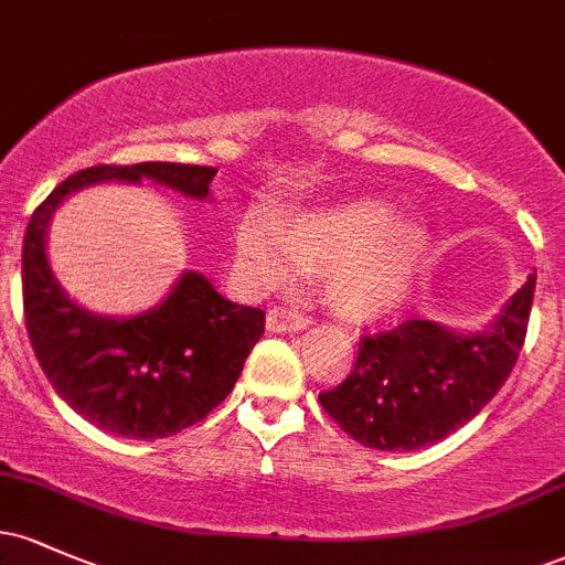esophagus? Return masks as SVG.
<instances>
[{"label":"esophagus","mask_w":565,"mask_h":565,"mask_svg":"<svg viewBox=\"0 0 565 565\" xmlns=\"http://www.w3.org/2000/svg\"><path fill=\"white\" fill-rule=\"evenodd\" d=\"M265 321H268L270 332H300V329L310 323V319L302 310L289 308V305H274V308L268 310V319Z\"/></svg>","instance_id":"34e87169"}]
</instances>
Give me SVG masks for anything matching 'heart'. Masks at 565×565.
I'll return each instance as SVG.
<instances>
[{
	"mask_svg": "<svg viewBox=\"0 0 565 565\" xmlns=\"http://www.w3.org/2000/svg\"><path fill=\"white\" fill-rule=\"evenodd\" d=\"M393 215L382 199L361 196L284 220H244L236 249L255 287H287L305 265H327L329 302L348 321L387 319L423 270L427 231L417 217Z\"/></svg>",
	"mask_w": 565,
	"mask_h": 565,
	"instance_id": "obj_1",
	"label": "heart"
}]
</instances>
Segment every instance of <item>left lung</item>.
Here are the masks:
<instances>
[{
	"mask_svg": "<svg viewBox=\"0 0 565 565\" xmlns=\"http://www.w3.org/2000/svg\"><path fill=\"white\" fill-rule=\"evenodd\" d=\"M536 274L529 276L489 332L454 334L433 321H404L361 337L359 361L323 412L369 449L414 451L468 425L510 377L526 340Z\"/></svg>",
	"mask_w": 565,
	"mask_h": 565,
	"instance_id": "8db88e82",
	"label": "left lung"
}]
</instances>
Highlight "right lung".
I'll use <instances>...</instances> for the list:
<instances>
[{
    "mask_svg": "<svg viewBox=\"0 0 565 565\" xmlns=\"http://www.w3.org/2000/svg\"><path fill=\"white\" fill-rule=\"evenodd\" d=\"M217 167L140 161L74 172L36 206L23 236V316L39 366L87 423L121 438H167L201 423L225 401L265 332L260 308L217 295L201 274H183L159 308L103 319L57 287L44 233L63 199L103 180L151 178L193 199L210 196Z\"/></svg>",
    "mask_w": 565,
    "mask_h": 565,
    "instance_id": "obj_1",
    "label": "right lung"
}]
</instances>
